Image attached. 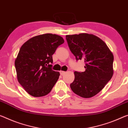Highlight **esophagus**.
Segmentation results:
<instances>
[{
  "label": "esophagus",
  "instance_id": "esophagus-1",
  "mask_svg": "<svg viewBox=\"0 0 128 128\" xmlns=\"http://www.w3.org/2000/svg\"><path fill=\"white\" fill-rule=\"evenodd\" d=\"M60 74L62 76V75H64L65 74H66V72L62 71V70H61V71H60Z\"/></svg>",
  "mask_w": 128,
  "mask_h": 128
}]
</instances>
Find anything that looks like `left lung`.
I'll list each match as a JSON object with an SVG mask.
<instances>
[{"instance_id": "obj_1", "label": "left lung", "mask_w": 128, "mask_h": 128, "mask_svg": "<svg viewBox=\"0 0 128 128\" xmlns=\"http://www.w3.org/2000/svg\"><path fill=\"white\" fill-rule=\"evenodd\" d=\"M66 39L76 59H83L86 62L84 72H74V80L70 85V88L83 98L94 96L112 78V52L102 40L93 34L68 35Z\"/></svg>"}]
</instances>
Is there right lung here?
<instances>
[{
	"mask_svg": "<svg viewBox=\"0 0 128 128\" xmlns=\"http://www.w3.org/2000/svg\"><path fill=\"white\" fill-rule=\"evenodd\" d=\"M64 42L62 36L45 34L34 36L22 45L15 66L18 82L28 94L42 97L51 91L60 73L52 70L50 64L57 48Z\"/></svg>",
	"mask_w": 128,
	"mask_h": 128,
	"instance_id": "add662e5",
	"label": "right lung"
}]
</instances>
